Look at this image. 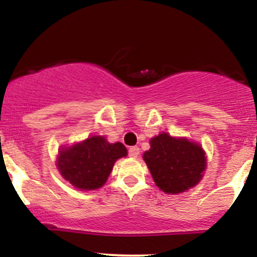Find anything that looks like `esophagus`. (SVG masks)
Masks as SVG:
<instances>
[{"mask_svg":"<svg viewBox=\"0 0 257 257\" xmlns=\"http://www.w3.org/2000/svg\"><path fill=\"white\" fill-rule=\"evenodd\" d=\"M128 154L131 158H137L140 155V148L138 147H131L128 149Z\"/></svg>","mask_w":257,"mask_h":257,"instance_id":"1","label":"esophagus"}]
</instances>
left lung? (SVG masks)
Here are the masks:
<instances>
[{
    "label": "left lung",
    "instance_id": "obj_1",
    "mask_svg": "<svg viewBox=\"0 0 257 257\" xmlns=\"http://www.w3.org/2000/svg\"><path fill=\"white\" fill-rule=\"evenodd\" d=\"M149 144L143 160L160 191L178 194L200 182L207 161L200 144L186 137H172L167 132L151 138Z\"/></svg>",
    "mask_w": 257,
    "mask_h": 257
}]
</instances>
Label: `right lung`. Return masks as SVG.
I'll return each instance as SVG.
<instances>
[{
    "label": "right lung",
    "instance_id": "add662e5",
    "mask_svg": "<svg viewBox=\"0 0 257 257\" xmlns=\"http://www.w3.org/2000/svg\"><path fill=\"white\" fill-rule=\"evenodd\" d=\"M127 155L122 143H109L104 136H91L73 146L62 147L57 169L65 181L80 191L104 186L115 161Z\"/></svg>",
    "mask_w": 257,
    "mask_h": 257
}]
</instances>
